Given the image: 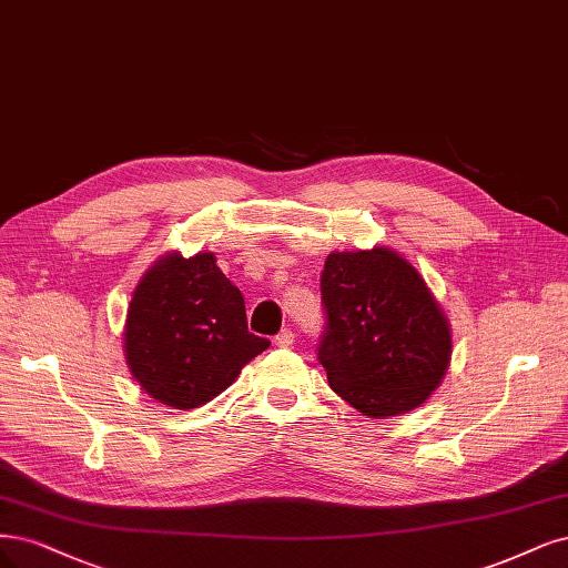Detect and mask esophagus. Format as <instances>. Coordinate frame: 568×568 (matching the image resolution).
Segmentation results:
<instances>
[{"mask_svg":"<svg viewBox=\"0 0 568 568\" xmlns=\"http://www.w3.org/2000/svg\"><path fill=\"white\" fill-rule=\"evenodd\" d=\"M293 341H296V336H293V331H291V328H284L282 334L275 338V345H277V347H291Z\"/></svg>","mask_w":568,"mask_h":568,"instance_id":"1","label":"esophagus"}]
</instances>
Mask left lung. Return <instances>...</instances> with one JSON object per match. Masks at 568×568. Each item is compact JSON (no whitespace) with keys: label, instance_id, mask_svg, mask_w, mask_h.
<instances>
[{"label":"left lung","instance_id":"left-lung-1","mask_svg":"<svg viewBox=\"0 0 568 568\" xmlns=\"http://www.w3.org/2000/svg\"><path fill=\"white\" fill-rule=\"evenodd\" d=\"M331 389L368 418L402 416L442 385L452 324L420 272L389 246L334 251L322 272Z\"/></svg>","mask_w":568,"mask_h":568}]
</instances>
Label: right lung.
Segmentation results:
<instances>
[{"label":"right lung","mask_w":568,"mask_h":568,"mask_svg":"<svg viewBox=\"0 0 568 568\" xmlns=\"http://www.w3.org/2000/svg\"><path fill=\"white\" fill-rule=\"evenodd\" d=\"M122 338L133 381L181 410L219 397L270 347L248 334L244 296L211 251L154 261L131 293Z\"/></svg>","instance_id":"add662e5"}]
</instances>
